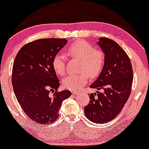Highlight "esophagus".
Masks as SVG:
<instances>
[{
	"label": "esophagus",
	"instance_id": "obj_1",
	"mask_svg": "<svg viewBox=\"0 0 149 149\" xmlns=\"http://www.w3.org/2000/svg\"><path fill=\"white\" fill-rule=\"evenodd\" d=\"M73 94L74 95H77V94H78V91H73V92H72Z\"/></svg>",
	"mask_w": 149,
	"mask_h": 149
}]
</instances>
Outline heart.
Wrapping results in <instances>:
<instances>
[{
  "label": "heart",
  "mask_w": 149,
  "mask_h": 149,
  "mask_svg": "<svg viewBox=\"0 0 149 149\" xmlns=\"http://www.w3.org/2000/svg\"><path fill=\"white\" fill-rule=\"evenodd\" d=\"M73 58L80 60L79 71L81 73L66 77L63 85L71 90H76L83 87L87 82L88 76L92 79L101 74L105 65V55L103 51L96 49L89 43L78 41L71 45L67 50ZM53 68L57 74L64 76L66 71L65 57L57 53L53 59Z\"/></svg>",
  "instance_id": "obj_1"
}]
</instances>
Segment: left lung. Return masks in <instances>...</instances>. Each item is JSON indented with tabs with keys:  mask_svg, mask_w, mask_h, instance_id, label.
<instances>
[{
	"mask_svg": "<svg viewBox=\"0 0 149 149\" xmlns=\"http://www.w3.org/2000/svg\"><path fill=\"white\" fill-rule=\"evenodd\" d=\"M99 39L105 65L90 87L101 92L89 94L90 101L84 110L89 120L102 124L112 121L122 110L131 92L133 71L130 58L117 43L106 37Z\"/></svg>",
	"mask_w": 149,
	"mask_h": 149,
	"instance_id": "left-lung-1",
	"label": "left lung"
}]
</instances>
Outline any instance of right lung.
Listing matches in <instances>:
<instances>
[{
  "label": "right lung",
  "mask_w": 149,
  "mask_h": 149,
  "mask_svg": "<svg viewBox=\"0 0 149 149\" xmlns=\"http://www.w3.org/2000/svg\"><path fill=\"white\" fill-rule=\"evenodd\" d=\"M67 42L65 38L37 39L25 44L14 60V92L26 115L37 123L55 122L62 102L71 95L69 90H57L60 84L52 64Z\"/></svg>",
  "instance_id": "right-lung-1"
}]
</instances>
